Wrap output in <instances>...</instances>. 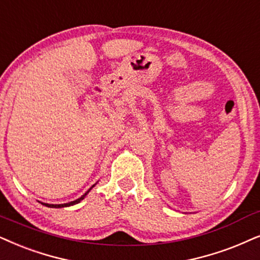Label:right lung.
Masks as SVG:
<instances>
[{
    "mask_svg": "<svg viewBox=\"0 0 260 260\" xmlns=\"http://www.w3.org/2000/svg\"><path fill=\"white\" fill-rule=\"evenodd\" d=\"M89 190H90V188H89ZM89 190L87 191L86 193L83 194L82 197H80L79 200H76V201H73V202H69V203H64V204H46V203H42V204H44V205H45V207H49V208H62V207H70V205H74V204H77V203H80V202L82 201L83 198H85V197L87 196V193H88Z\"/></svg>",
    "mask_w": 260,
    "mask_h": 260,
    "instance_id": "obj_1",
    "label": "right lung"
}]
</instances>
